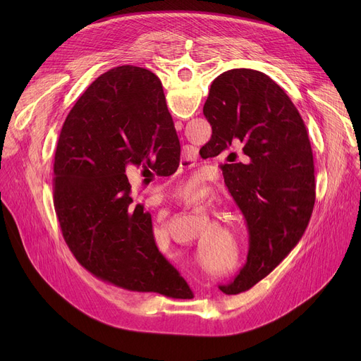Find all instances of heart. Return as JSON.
<instances>
[{"label":"heart","mask_w":361,"mask_h":361,"mask_svg":"<svg viewBox=\"0 0 361 361\" xmlns=\"http://www.w3.org/2000/svg\"><path fill=\"white\" fill-rule=\"evenodd\" d=\"M197 190H199L197 181H196V180H192V181L185 183V184L180 188V195H181L183 199H192V197L197 193ZM155 233L159 234V235H162V237H165V238H168V230L165 228V226H157Z\"/></svg>","instance_id":"heart-1"}]
</instances>
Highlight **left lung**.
Instances as JSON below:
<instances>
[{
    "instance_id": "8db88e82",
    "label": "left lung",
    "mask_w": 361,
    "mask_h": 361,
    "mask_svg": "<svg viewBox=\"0 0 361 361\" xmlns=\"http://www.w3.org/2000/svg\"><path fill=\"white\" fill-rule=\"evenodd\" d=\"M203 114L212 137L202 158L226 154L222 174L249 228L247 262L225 294L269 275L305 234L314 206V164L307 128L269 75L234 68L212 82Z\"/></svg>"
}]
</instances>
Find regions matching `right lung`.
I'll return each mask as SVG.
<instances>
[{
  "instance_id": "obj_1",
  "label": "right lung",
  "mask_w": 361,
  "mask_h": 361,
  "mask_svg": "<svg viewBox=\"0 0 361 361\" xmlns=\"http://www.w3.org/2000/svg\"><path fill=\"white\" fill-rule=\"evenodd\" d=\"M180 140L162 85L142 67L101 74L63 124L54 161V207L82 267L112 286L185 298L188 286L158 250L150 214L126 169L174 174Z\"/></svg>"
}]
</instances>
